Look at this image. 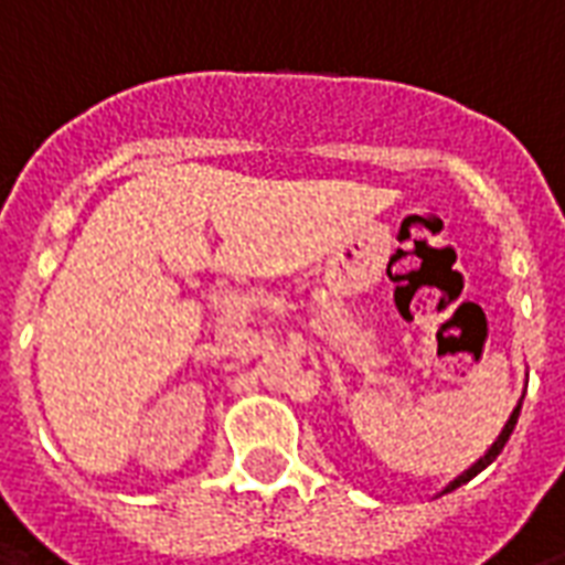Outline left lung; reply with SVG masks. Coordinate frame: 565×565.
Here are the masks:
<instances>
[{"label":"left lung","mask_w":565,"mask_h":565,"mask_svg":"<svg viewBox=\"0 0 565 565\" xmlns=\"http://www.w3.org/2000/svg\"><path fill=\"white\" fill-rule=\"evenodd\" d=\"M521 405H523V396H521V403L514 405V412H511V417H509V420H505V426H502V433H499V436H497V441H493V445H490V448L484 450V457H478V460H475L472 466L466 469V472H460V475H457V478H454V481H450V484L441 487V493H438V497H445V493H450V490H457V487H462V484H466V481H472L475 475L484 472L487 466L497 460L499 454H502V448H505V441H509V438H511V433H514V426H518V417H521Z\"/></svg>","instance_id":"1"}]
</instances>
